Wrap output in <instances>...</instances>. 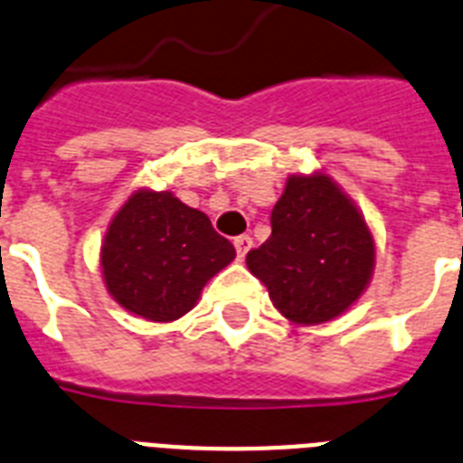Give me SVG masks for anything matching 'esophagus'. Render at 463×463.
I'll return each instance as SVG.
<instances>
[{
  "label": "esophagus",
  "instance_id": "esophagus-1",
  "mask_svg": "<svg viewBox=\"0 0 463 463\" xmlns=\"http://www.w3.org/2000/svg\"><path fill=\"white\" fill-rule=\"evenodd\" d=\"M235 250H238V256L240 259H244L247 256V251L251 250V238L250 235H240V238H235Z\"/></svg>",
  "mask_w": 463,
  "mask_h": 463
}]
</instances>
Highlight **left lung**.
<instances>
[{
	"mask_svg": "<svg viewBox=\"0 0 463 463\" xmlns=\"http://www.w3.org/2000/svg\"><path fill=\"white\" fill-rule=\"evenodd\" d=\"M270 225V238L247 254V268L289 322L334 320L367 289L374 238L355 202L327 174L287 178Z\"/></svg>",
	"mask_w": 463,
	"mask_h": 463,
	"instance_id": "8db88e82",
	"label": "left lung"
}]
</instances>
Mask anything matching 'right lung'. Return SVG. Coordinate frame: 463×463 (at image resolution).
I'll return each instance as SVG.
<instances>
[{"label": "right lung", "instance_id": "add662e5", "mask_svg": "<svg viewBox=\"0 0 463 463\" xmlns=\"http://www.w3.org/2000/svg\"><path fill=\"white\" fill-rule=\"evenodd\" d=\"M235 259L207 213L174 193L136 190L110 221L100 273L122 308L150 322H172L195 308L202 289Z\"/></svg>", "mask_w": 463, "mask_h": 463}]
</instances>
